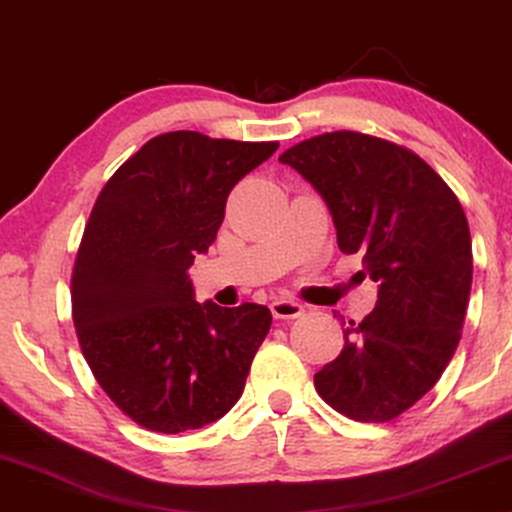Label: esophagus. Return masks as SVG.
Segmentation results:
<instances>
[{
    "label": "esophagus",
    "mask_w": 512,
    "mask_h": 512,
    "mask_svg": "<svg viewBox=\"0 0 512 512\" xmlns=\"http://www.w3.org/2000/svg\"><path fill=\"white\" fill-rule=\"evenodd\" d=\"M271 313H274V318H299L304 316V306L292 302V299H274Z\"/></svg>",
    "instance_id": "34e87169"
}]
</instances>
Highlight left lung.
<instances>
[{"label":"left lung","mask_w":512,"mask_h":512,"mask_svg":"<svg viewBox=\"0 0 512 512\" xmlns=\"http://www.w3.org/2000/svg\"><path fill=\"white\" fill-rule=\"evenodd\" d=\"M323 196L339 250L363 252L379 283L372 313L349 323L316 391L344 417L384 424L424 398L461 339L473 283L468 220L447 182L412 149L335 131L285 149Z\"/></svg>","instance_id":"obj_1"}]
</instances>
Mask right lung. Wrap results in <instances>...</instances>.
Wrapping results in <instances>:
<instances>
[{
    "label": "right lung",
    "mask_w": 512,
    "mask_h": 512,
    "mask_svg": "<svg viewBox=\"0 0 512 512\" xmlns=\"http://www.w3.org/2000/svg\"><path fill=\"white\" fill-rule=\"evenodd\" d=\"M276 149L156 135L95 201L72 271L74 327L102 391L149 431L213 424L241 398L271 311L199 304L187 269L213 245L236 182Z\"/></svg>",
    "instance_id": "right-lung-1"
}]
</instances>
